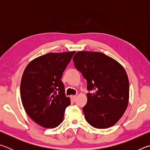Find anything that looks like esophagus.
Masks as SVG:
<instances>
[{"instance_id": "34e87169", "label": "esophagus", "mask_w": 150, "mask_h": 150, "mask_svg": "<svg viewBox=\"0 0 150 150\" xmlns=\"http://www.w3.org/2000/svg\"><path fill=\"white\" fill-rule=\"evenodd\" d=\"M70 97H71V99L73 102H75V100L76 99V97H77V96H76L75 95H71L70 96Z\"/></svg>"}]
</instances>
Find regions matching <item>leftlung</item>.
<instances>
[{"label": "left lung", "instance_id": "1", "mask_svg": "<svg viewBox=\"0 0 150 150\" xmlns=\"http://www.w3.org/2000/svg\"><path fill=\"white\" fill-rule=\"evenodd\" d=\"M76 69L87 81V103L83 108L87 122L108 128L120 120L129 100V81L122 65L100 52L81 51L73 57Z\"/></svg>", "mask_w": 150, "mask_h": 150}]
</instances>
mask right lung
Segmentation results:
<instances>
[{
  "label": "right lung",
  "instance_id": "right-lung-1",
  "mask_svg": "<svg viewBox=\"0 0 150 150\" xmlns=\"http://www.w3.org/2000/svg\"><path fill=\"white\" fill-rule=\"evenodd\" d=\"M75 53H49L25 68L20 84L22 105L30 118L44 128L59 126L71 104L61 79Z\"/></svg>",
  "mask_w": 150,
  "mask_h": 150
}]
</instances>
